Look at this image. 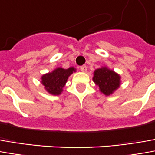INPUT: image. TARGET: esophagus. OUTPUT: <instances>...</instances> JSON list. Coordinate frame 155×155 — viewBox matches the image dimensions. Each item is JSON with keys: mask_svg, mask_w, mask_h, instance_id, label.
<instances>
[{"mask_svg": "<svg viewBox=\"0 0 155 155\" xmlns=\"http://www.w3.org/2000/svg\"><path fill=\"white\" fill-rule=\"evenodd\" d=\"M80 70L85 72V71H87V67L86 66H82V67H80Z\"/></svg>", "mask_w": 155, "mask_h": 155, "instance_id": "esophagus-1", "label": "esophagus"}]
</instances>
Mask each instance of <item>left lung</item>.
<instances>
[{
	"mask_svg": "<svg viewBox=\"0 0 155 155\" xmlns=\"http://www.w3.org/2000/svg\"><path fill=\"white\" fill-rule=\"evenodd\" d=\"M93 81L105 96L112 94L120 85V76L107 67H101L94 71Z\"/></svg>",
	"mask_w": 155,
	"mask_h": 155,
	"instance_id": "obj_1",
	"label": "left lung"
}]
</instances>
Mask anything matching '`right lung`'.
<instances>
[{"label":"right lung","instance_id":"obj_1","mask_svg":"<svg viewBox=\"0 0 155 155\" xmlns=\"http://www.w3.org/2000/svg\"><path fill=\"white\" fill-rule=\"evenodd\" d=\"M76 71L73 67L64 69L62 67H57L51 72L44 74L41 77V84H43L49 94L52 95H60L63 91L69 76Z\"/></svg>","mask_w":155,"mask_h":155}]
</instances>
